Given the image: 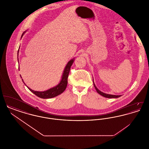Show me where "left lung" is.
<instances>
[{
	"label": "left lung",
	"instance_id": "8db88e82",
	"mask_svg": "<svg viewBox=\"0 0 149 149\" xmlns=\"http://www.w3.org/2000/svg\"><path fill=\"white\" fill-rule=\"evenodd\" d=\"M93 84H94V87H95V88L97 92V93H98L99 94L101 95L102 96H103V97H106V98H117L120 97V96H121L120 95H112V94H107V93H105L101 92L100 91H99V89L97 88V86H95V84L94 83V80H93Z\"/></svg>",
	"mask_w": 149,
	"mask_h": 149
}]
</instances>
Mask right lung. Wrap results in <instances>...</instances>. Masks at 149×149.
Masks as SVG:
<instances>
[{"mask_svg":"<svg viewBox=\"0 0 149 149\" xmlns=\"http://www.w3.org/2000/svg\"><path fill=\"white\" fill-rule=\"evenodd\" d=\"M26 31H24L23 32V33L22 35V37L24 34V33L26 32ZM18 52H19V50L18 51ZM74 61V58H73L72 59L70 60L68 64H66V65L65 66V68L64 69L62 77H61V79L60 81V83L55 86H54L51 88H50L49 89L46 91H43V92H39V91H35L32 89H31V88H29L27 85H26V84L24 83V82L23 81V79H22L23 82L24 83V84L27 86V87L29 89V90L33 93V94H35L36 95H37V97L43 98V99H47V98H52L54 97H55L57 95H60V94H61L62 93L64 92L68 85V78L69 76V71L71 68V65L73 64ZM21 76V75H20ZM21 78L22 77L21 76Z\"/></svg>","mask_w":149,"mask_h":149,"instance_id":"1","label":"right lung"}]
</instances>
